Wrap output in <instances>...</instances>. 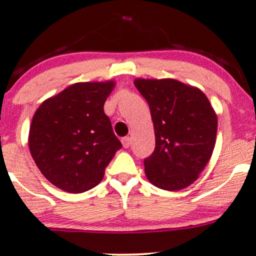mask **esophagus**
<instances>
[{"mask_svg": "<svg viewBox=\"0 0 256 256\" xmlns=\"http://www.w3.org/2000/svg\"><path fill=\"white\" fill-rule=\"evenodd\" d=\"M121 142H122V146L125 147V148H128L131 144V137H122V138H121Z\"/></svg>", "mask_w": 256, "mask_h": 256, "instance_id": "1", "label": "esophagus"}]
</instances>
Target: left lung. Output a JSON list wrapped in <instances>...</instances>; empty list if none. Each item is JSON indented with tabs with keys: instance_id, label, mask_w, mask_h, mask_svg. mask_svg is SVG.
<instances>
[{
	"instance_id": "8db88e82",
	"label": "left lung",
	"mask_w": 256,
	"mask_h": 256,
	"mask_svg": "<svg viewBox=\"0 0 256 256\" xmlns=\"http://www.w3.org/2000/svg\"><path fill=\"white\" fill-rule=\"evenodd\" d=\"M150 106L156 147L144 160L147 179L178 192L198 178L214 152L217 115L198 88L176 80H135Z\"/></svg>"
}]
</instances>
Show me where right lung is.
I'll return each mask as SVG.
<instances>
[{"label": "right lung", "instance_id": "add662e5", "mask_svg": "<svg viewBox=\"0 0 256 256\" xmlns=\"http://www.w3.org/2000/svg\"><path fill=\"white\" fill-rule=\"evenodd\" d=\"M114 86V80L74 83L36 109L29 150L42 176L58 189L72 194L93 189L122 147L104 112Z\"/></svg>", "mask_w": 256, "mask_h": 256}]
</instances>
